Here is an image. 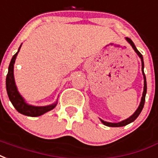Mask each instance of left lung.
<instances>
[{
    "mask_svg": "<svg viewBox=\"0 0 158 158\" xmlns=\"http://www.w3.org/2000/svg\"><path fill=\"white\" fill-rule=\"evenodd\" d=\"M126 40L129 43V44L132 47V48L134 49L135 52H136V54L139 56V58H141V72H142V74H143V79H144V87H143V93H142V97H141V102H140V105H139L138 108L136 109V110L134 112V114L131 115L130 116L129 118H127L126 120H124V121H121L120 122H117V123H112V122H108V121H105L100 119V121L102 122L105 126H107V127H124V126H127L128 124L131 123L133 121H135L136 118L138 117L139 115H140V113L142 110V109H143V106H144V103H145V98H146V94H147V80H146V76H145L144 73V62H143V57L141 54V52H139L138 50L136 49V48H135V44L133 43L132 41L131 40L130 38L128 37H126Z\"/></svg>",
    "mask_w": 158,
    "mask_h": 158,
    "instance_id": "8db88e82",
    "label": "left lung"
}]
</instances>
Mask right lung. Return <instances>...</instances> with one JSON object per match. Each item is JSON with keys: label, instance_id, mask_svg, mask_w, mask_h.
Returning <instances> with one entry per match:
<instances>
[{"label": "right lung", "instance_id": "obj_1", "mask_svg": "<svg viewBox=\"0 0 158 158\" xmlns=\"http://www.w3.org/2000/svg\"><path fill=\"white\" fill-rule=\"evenodd\" d=\"M21 47H22V44L20 45L17 53L12 57L10 64H9L8 73L6 75V91H7L9 100L17 111L24 115H27V116H31V117H37V116H40V115L55 108V106L58 104V100L52 105L44 106H35L27 104L26 102L25 99L22 96V94H20L19 91L17 89L16 82H15V78H14V64H15V61H16V58H17Z\"/></svg>", "mask_w": 158, "mask_h": 158}]
</instances>
